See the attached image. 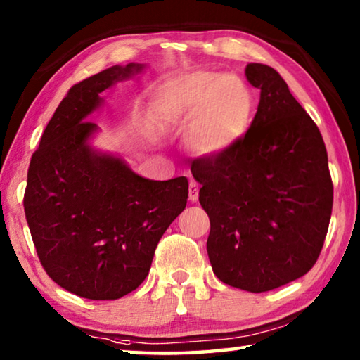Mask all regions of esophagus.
<instances>
[{
  "label": "esophagus",
  "mask_w": 360,
  "mask_h": 360,
  "mask_svg": "<svg viewBox=\"0 0 360 360\" xmlns=\"http://www.w3.org/2000/svg\"><path fill=\"white\" fill-rule=\"evenodd\" d=\"M198 191H200V187H198L197 182L191 181V184H188V200H191V202H197Z\"/></svg>",
  "instance_id": "34e87169"
}]
</instances>
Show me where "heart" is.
I'll return each instance as SVG.
<instances>
[{
  "label": "heart",
  "instance_id": "heart-1",
  "mask_svg": "<svg viewBox=\"0 0 360 360\" xmlns=\"http://www.w3.org/2000/svg\"><path fill=\"white\" fill-rule=\"evenodd\" d=\"M254 96L240 77L214 71L176 76L162 85L157 112L168 124H182L197 116L186 144L195 155L210 157L229 149L251 124Z\"/></svg>",
  "mask_w": 360,
  "mask_h": 360
}]
</instances>
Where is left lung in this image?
<instances>
[{
	"label": "left lung",
	"mask_w": 360,
	"mask_h": 360,
	"mask_svg": "<svg viewBox=\"0 0 360 360\" xmlns=\"http://www.w3.org/2000/svg\"><path fill=\"white\" fill-rule=\"evenodd\" d=\"M246 77L260 90L251 127L229 149L197 158L192 174L211 222L212 271L259 294L311 270L330 222L333 186L318 125L279 72L249 63Z\"/></svg>",
	"instance_id": "1"
}]
</instances>
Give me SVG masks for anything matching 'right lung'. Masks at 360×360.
Wrapping results in <instances>:
<instances>
[{"mask_svg":"<svg viewBox=\"0 0 360 360\" xmlns=\"http://www.w3.org/2000/svg\"><path fill=\"white\" fill-rule=\"evenodd\" d=\"M115 65L72 85L32 157L25 216L53 281L90 300H117L141 284L162 235L187 205V178L152 181L124 158L95 149L89 120L101 92L146 70Z\"/></svg>","mask_w":360,"mask_h":360,"instance_id":"1","label":"right lung"}]
</instances>
